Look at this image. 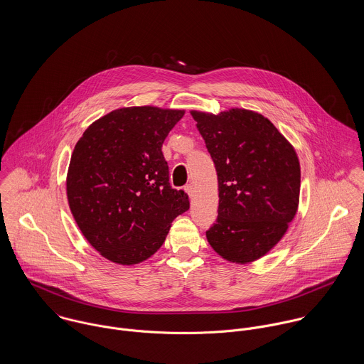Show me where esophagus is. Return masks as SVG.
Masks as SVG:
<instances>
[{"label": "esophagus", "mask_w": 364, "mask_h": 364, "mask_svg": "<svg viewBox=\"0 0 364 364\" xmlns=\"http://www.w3.org/2000/svg\"><path fill=\"white\" fill-rule=\"evenodd\" d=\"M185 191H186V193L189 195V198H193V193H195V188H193V185H192V183L186 185V186H185Z\"/></svg>", "instance_id": "obj_1"}]
</instances>
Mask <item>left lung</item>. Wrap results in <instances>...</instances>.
<instances>
[{
	"label": "left lung",
	"mask_w": 364,
	"mask_h": 364,
	"mask_svg": "<svg viewBox=\"0 0 364 364\" xmlns=\"http://www.w3.org/2000/svg\"><path fill=\"white\" fill-rule=\"evenodd\" d=\"M218 179V215L206 231L224 259L248 263L286 234L300 196V162L293 146L260 113L192 110Z\"/></svg>",
	"instance_id": "obj_1"
}]
</instances>
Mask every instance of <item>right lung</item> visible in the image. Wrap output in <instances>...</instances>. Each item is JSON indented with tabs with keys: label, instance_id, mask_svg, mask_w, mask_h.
I'll use <instances>...</instances> for the list:
<instances>
[{
	"label": "right lung",
	"instance_id": "right-lung-1",
	"mask_svg": "<svg viewBox=\"0 0 364 364\" xmlns=\"http://www.w3.org/2000/svg\"><path fill=\"white\" fill-rule=\"evenodd\" d=\"M185 110L116 109L94 122L74 147L67 198L77 225L104 257L120 264L149 259L171 223L189 210L169 185L161 147Z\"/></svg>",
	"mask_w": 364,
	"mask_h": 364
}]
</instances>
